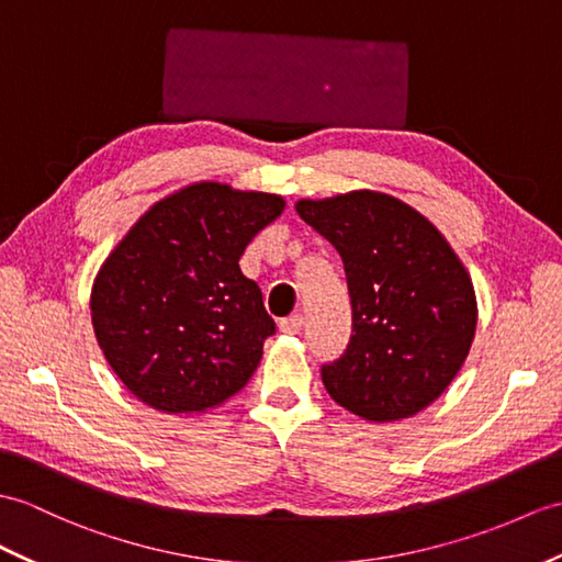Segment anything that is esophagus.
Returning a JSON list of instances; mask_svg holds the SVG:
<instances>
[{"mask_svg":"<svg viewBox=\"0 0 562 562\" xmlns=\"http://www.w3.org/2000/svg\"><path fill=\"white\" fill-rule=\"evenodd\" d=\"M304 328V316L302 313H292V316H286L280 321V330L284 335H299Z\"/></svg>","mask_w":562,"mask_h":562,"instance_id":"esophagus-1","label":"esophagus"}]
</instances>
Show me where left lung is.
Here are the masks:
<instances>
[{
  "label": "left lung",
  "instance_id": "left-lung-1",
  "mask_svg": "<svg viewBox=\"0 0 562 562\" xmlns=\"http://www.w3.org/2000/svg\"><path fill=\"white\" fill-rule=\"evenodd\" d=\"M340 254L351 299L345 355L321 369L328 395L363 422H400L436 402L476 330L472 278L448 239L381 191L296 201Z\"/></svg>",
  "mask_w": 562,
  "mask_h": 562
}]
</instances>
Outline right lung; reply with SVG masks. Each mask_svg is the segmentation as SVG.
<instances>
[{
    "instance_id": "1",
    "label": "right lung",
    "mask_w": 562,
    "mask_h": 562,
    "mask_svg": "<svg viewBox=\"0 0 562 562\" xmlns=\"http://www.w3.org/2000/svg\"><path fill=\"white\" fill-rule=\"evenodd\" d=\"M282 211L278 193L195 181L150 205L104 258L90 318L136 400L201 414L249 383L276 323L239 258Z\"/></svg>"
}]
</instances>
